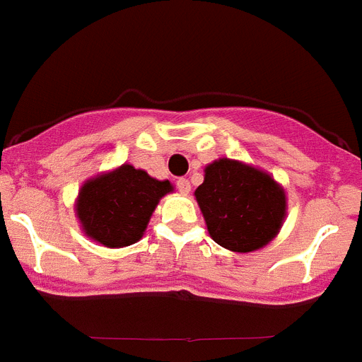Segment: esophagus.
Wrapping results in <instances>:
<instances>
[{"mask_svg": "<svg viewBox=\"0 0 362 362\" xmlns=\"http://www.w3.org/2000/svg\"><path fill=\"white\" fill-rule=\"evenodd\" d=\"M176 187H178V191H180L182 195H187L191 191V184L186 178H178V180H176Z\"/></svg>", "mask_w": 362, "mask_h": 362, "instance_id": "obj_1", "label": "esophagus"}]
</instances>
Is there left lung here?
I'll list each match as a JSON object with an SVG mask.
<instances>
[{"instance_id": "left-lung-1", "label": "left lung", "mask_w": 362, "mask_h": 362, "mask_svg": "<svg viewBox=\"0 0 362 362\" xmlns=\"http://www.w3.org/2000/svg\"><path fill=\"white\" fill-rule=\"evenodd\" d=\"M195 199L209 238L239 254L267 247L287 215V195L274 176L232 158H218L204 167Z\"/></svg>"}]
</instances>
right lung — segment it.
Here are the masks:
<instances>
[{
  "instance_id": "1",
  "label": "right lung",
  "mask_w": 362,
  "mask_h": 362,
  "mask_svg": "<svg viewBox=\"0 0 362 362\" xmlns=\"http://www.w3.org/2000/svg\"><path fill=\"white\" fill-rule=\"evenodd\" d=\"M175 187L130 163L99 173L84 182L75 215L86 238L106 248L130 247L144 238L158 202Z\"/></svg>"
}]
</instances>
